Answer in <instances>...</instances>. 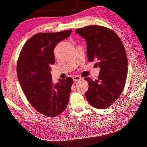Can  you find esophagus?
Here are the masks:
<instances>
[{
	"label": "esophagus",
	"instance_id": "1",
	"mask_svg": "<svg viewBox=\"0 0 147 147\" xmlns=\"http://www.w3.org/2000/svg\"><path fill=\"white\" fill-rule=\"evenodd\" d=\"M82 80V77L80 76H77V75H75L73 77V80L74 82H78Z\"/></svg>",
	"mask_w": 147,
	"mask_h": 147
}]
</instances>
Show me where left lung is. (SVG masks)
Returning <instances> with one entry per match:
<instances>
[{"mask_svg": "<svg viewBox=\"0 0 147 147\" xmlns=\"http://www.w3.org/2000/svg\"><path fill=\"white\" fill-rule=\"evenodd\" d=\"M85 39L88 61L100 67L97 80L84 78L89 84L85 93L90 105L98 109L109 107L125 86L127 59L121 39L114 31L100 26H88L75 30Z\"/></svg>", "mask_w": 147, "mask_h": 147, "instance_id": "obj_1", "label": "left lung"}]
</instances>
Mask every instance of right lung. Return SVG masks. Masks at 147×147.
Instances as JSON below:
<instances>
[{
  "label": "right lung",
  "instance_id": "obj_1",
  "mask_svg": "<svg viewBox=\"0 0 147 147\" xmlns=\"http://www.w3.org/2000/svg\"><path fill=\"white\" fill-rule=\"evenodd\" d=\"M72 30L38 33L27 40L17 63V76L24 94L40 113L54 117L67 106L73 79L52 82L50 65L55 63L53 50L57 43L68 38Z\"/></svg>",
  "mask_w": 147,
  "mask_h": 147
}]
</instances>
